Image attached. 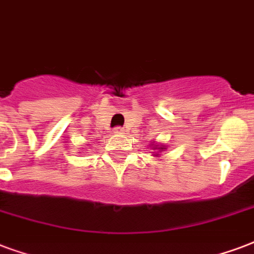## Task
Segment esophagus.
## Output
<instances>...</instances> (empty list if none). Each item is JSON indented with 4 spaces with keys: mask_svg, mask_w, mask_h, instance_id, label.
<instances>
[{
    "mask_svg": "<svg viewBox=\"0 0 254 254\" xmlns=\"http://www.w3.org/2000/svg\"><path fill=\"white\" fill-rule=\"evenodd\" d=\"M114 134H116V135L126 134V129L125 128H120V127H116V128L114 129Z\"/></svg>",
    "mask_w": 254,
    "mask_h": 254,
    "instance_id": "obj_1",
    "label": "esophagus"
}]
</instances>
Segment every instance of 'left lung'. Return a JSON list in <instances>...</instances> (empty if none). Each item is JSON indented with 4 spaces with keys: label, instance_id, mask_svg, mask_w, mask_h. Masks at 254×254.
<instances>
[{
    "label": "left lung",
    "instance_id": "8db88e82",
    "mask_svg": "<svg viewBox=\"0 0 254 254\" xmlns=\"http://www.w3.org/2000/svg\"><path fill=\"white\" fill-rule=\"evenodd\" d=\"M152 147V150L155 152H152V155L155 156V158H161V152L165 151V150H167V147H166V144H158V143H152V144H150Z\"/></svg>",
    "mask_w": 254,
    "mask_h": 254
}]
</instances>
